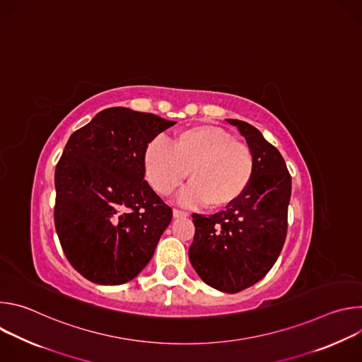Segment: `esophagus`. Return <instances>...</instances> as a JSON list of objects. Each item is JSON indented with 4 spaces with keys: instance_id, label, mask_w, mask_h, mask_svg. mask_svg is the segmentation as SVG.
<instances>
[{
    "instance_id": "esophagus-1",
    "label": "esophagus",
    "mask_w": 362,
    "mask_h": 362,
    "mask_svg": "<svg viewBox=\"0 0 362 362\" xmlns=\"http://www.w3.org/2000/svg\"><path fill=\"white\" fill-rule=\"evenodd\" d=\"M173 216H175L176 219H179V218H187L189 214H187V212H183V211H179V209H173Z\"/></svg>"
}]
</instances>
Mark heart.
Here are the masks:
<instances>
[{"label": "heart", "instance_id": "obj_1", "mask_svg": "<svg viewBox=\"0 0 362 362\" xmlns=\"http://www.w3.org/2000/svg\"><path fill=\"white\" fill-rule=\"evenodd\" d=\"M143 169L150 186L165 196L180 187L189 172L192 183L180 202L221 209L246 192L255 160L250 148L225 129L199 124L177 132L170 146L162 139L151 140L143 154Z\"/></svg>", "mask_w": 362, "mask_h": 362}]
</instances>
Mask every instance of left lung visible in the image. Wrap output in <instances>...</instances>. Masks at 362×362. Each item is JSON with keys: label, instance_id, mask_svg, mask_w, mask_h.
Wrapping results in <instances>:
<instances>
[{"label": "left lung", "instance_id": "8db88e82", "mask_svg": "<svg viewBox=\"0 0 362 362\" xmlns=\"http://www.w3.org/2000/svg\"><path fill=\"white\" fill-rule=\"evenodd\" d=\"M245 137L255 160L246 192L226 209L193 214L189 259L209 286L236 293L261 281L282 250L288 229L291 175L275 146L246 122L228 119Z\"/></svg>", "mask_w": 362, "mask_h": 362}]
</instances>
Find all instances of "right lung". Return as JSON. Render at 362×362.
<instances>
[{
    "label": "right lung",
    "mask_w": 362,
    "mask_h": 362,
    "mask_svg": "<svg viewBox=\"0 0 362 362\" xmlns=\"http://www.w3.org/2000/svg\"><path fill=\"white\" fill-rule=\"evenodd\" d=\"M176 122L110 107L74 132L56 168V230L71 267L122 285L148 264L172 209L144 180L146 146Z\"/></svg>",
    "instance_id": "right-lung-1"
}]
</instances>
